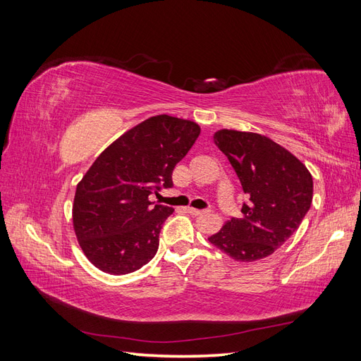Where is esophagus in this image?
Segmentation results:
<instances>
[{"label": "esophagus", "mask_w": 361, "mask_h": 361, "mask_svg": "<svg viewBox=\"0 0 361 361\" xmlns=\"http://www.w3.org/2000/svg\"><path fill=\"white\" fill-rule=\"evenodd\" d=\"M187 212H188V214H191V215H197V216H202V215H207V214H209V211L194 209V207H187Z\"/></svg>", "instance_id": "1"}]
</instances>
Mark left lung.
Segmentation results:
<instances>
[{
	"label": "left lung",
	"instance_id": "1",
	"mask_svg": "<svg viewBox=\"0 0 361 361\" xmlns=\"http://www.w3.org/2000/svg\"><path fill=\"white\" fill-rule=\"evenodd\" d=\"M215 145L227 157L248 202L243 216L228 220L209 243L239 262L264 259L300 227L313 199V179L304 164L271 138L221 129Z\"/></svg>",
	"mask_w": 361,
	"mask_h": 361
}]
</instances>
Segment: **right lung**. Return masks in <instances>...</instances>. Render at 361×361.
I'll return each mask as SVG.
<instances>
[{
    "label": "right lung",
    "mask_w": 361,
    "mask_h": 361,
    "mask_svg": "<svg viewBox=\"0 0 361 361\" xmlns=\"http://www.w3.org/2000/svg\"><path fill=\"white\" fill-rule=\"evenodd\" d=\"M200 135L191 120L161 114L129 129L96 158L76 185L72 220L92 264L113 276L129 274L154 259L173 207L149 195L171 188L176 164Z\"/></svg>",
    "instance_id": "1"
}]
</instances>
